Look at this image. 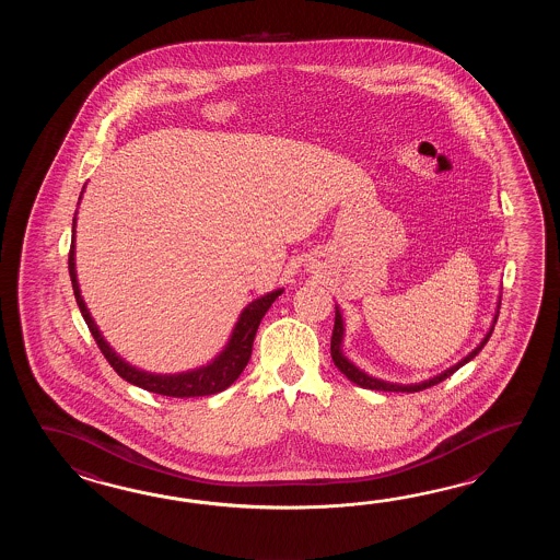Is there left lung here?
<instances>
[{"label":"left lung","instance_id":"8db88e82","mask_svg":"<svg viewBox=\"0 0 560 560\" xmlns=\"http://www.w3.org/2000/svg\"><path fill=\"white\" fill-rule=\"evenodd\" d=\"M499 310H500V296L499 302H497V310H494V318H492V324H490V328H488V332L485 334V338L480 340V345H476L475 350L472 352H468L465 358H460L456 364H453L451 369L442 370L441 374H434V376H430L427 381L422 382H412V384H400V382H388L382 381V378H376V376H370L369 372H364L362 369H358L357 364L350 360V358L346 357L345 350H342V346H345V318H342V312L338 308V304H336V316H334V330H332V342H330V354H332L334 364H336V369L340 370L342 374H345L346 378L350 382H354L357 386H362V388H369V390H384V393H418V390H424V388H430V386H434V384H439V382L446 381L448 376H453L456 370L460 369V366H465L466 362H470L472 358L485 348V345L488 342V338H490V334L494 330V324L499 320Z\"/></svg>","mask_w":560,"mask_h":560}]
</instances>
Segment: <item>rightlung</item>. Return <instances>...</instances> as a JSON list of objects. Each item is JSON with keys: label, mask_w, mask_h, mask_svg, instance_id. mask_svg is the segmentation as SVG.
I'll return each instance as SVG.
<instances>
[{"label": "right lung", "mask_w": 560, "mask_h": 560, "mask_svg": "<svg viewBox=\"0 0 560 560\" xmlns=\"http://www.w3.org/2000/svg\"><path fill=\"white\" fill-rule=\"evenodd\" d=\"M85 190V186H84ZM82 190V194H84ZM80 194V200H82ZM75 222H78V210L73 215L72 224V248H70V278H72L73 296L80 306V312L84 316L85 324L90 332L100 346L102 354L106 357L112 369L118 372L124 381L130 382L133 386H140L148 393L162 394V396H172V398H194V396H210V394L222 393L226 390L230 384L238 381L242 370L246 369L250 360L252 345L254 336L262 322L264 314L272 306L276 298L284 292V288H276L272 292L264 296L252 300L246 308L240 312L238 322L234 324L232 334L228 338L226 346L215 354L210 362L198 369L186 370V372H176V374H155L148 370L138 369L130 364L128 360L119 357L118 352L107 345L104 334L100 332L90 310L85 306L80 282H78V272H75Z\"/></svg>", "instance_id": "1"}]
</instances>
